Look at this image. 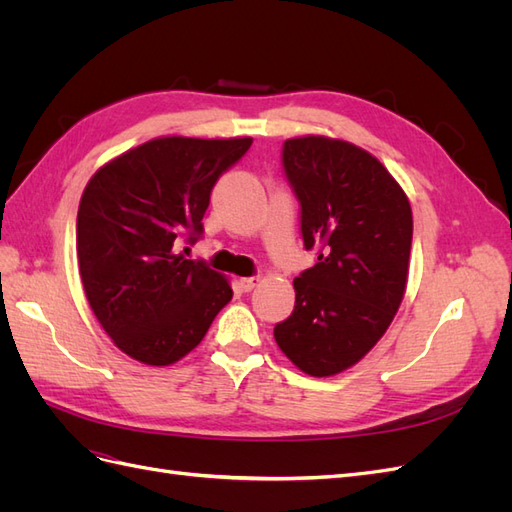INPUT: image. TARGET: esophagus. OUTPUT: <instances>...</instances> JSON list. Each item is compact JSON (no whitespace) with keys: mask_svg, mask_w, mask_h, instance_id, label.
Here are the masks:
<instances>
[{"mask_svg":"<svg viewBox=\"0 0 512 512\" xmlns=\"http://www.w3.org/2000/svg\"><path fill=\"white\" fill-rule=\"evenodd\" d=\"M241 284V288L245 290V292H250V290H254L258 284H260V277H243V280L239 282Z\"/></svg>","mask_w":512,"mask_h":512,"instance_id":"obj_1","label":"esophagus"}]
</instances>
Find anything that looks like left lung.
Here are the masks:
<instances>
[{
    "instance_id": "obj_1",
    "label": "left lung",
    "mask_w": 512,
    "mask_h": 512,
    "mask_svg": "<svg viewBox=\"0 0 512 512\" xmlns=\"http://www.w3.org/2000/svg\"><path fill=\"white\" fill-rule=\"evenodd\" d=\"M288 183L301 205L305 250L318 262L294 277L292 314L277 346L301 371L335 376L359 363L389 329L408 282L412 209L380 160L329 136L288 138Z\"/></svg>"
}]
</instances>
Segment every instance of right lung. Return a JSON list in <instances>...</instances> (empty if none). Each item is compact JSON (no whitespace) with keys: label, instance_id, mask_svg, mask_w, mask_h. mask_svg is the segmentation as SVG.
Here are the masks:
<instances>
[{"label":"right lung","instance_id":"1","mask_svg":"<svg viewBox=\"0 0 512 512\" xmlns=\"http://www.w3.org/2000/svg\"><path fill=\"white\" fill-rule=\"evenodd\" d=\"M250 145V136H162L89 179L76 218L79 273L91 312L132 359L177 363L232 299L224 275L175 252L203 235L215 181Z\"/></svg>","mask_w":512,"mask_h":512}]
</instances>
